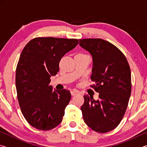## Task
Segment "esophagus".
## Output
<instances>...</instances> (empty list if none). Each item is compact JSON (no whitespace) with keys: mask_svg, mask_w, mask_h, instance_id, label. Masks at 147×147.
Segmentation results:
<instances>
[{"mask_svg":"<svg viewBox=\"0 0 147 147\" xmlns=\"http://www.w3.org/2000/svg\"><path fill=\"white\" fill-rule=\"evenodd\" d=\"M71 93L73 96H74V95H76V94H79V91H77V90H73L71 91Z\"/></svg>","mask_w":147,"mask_h":147,"instance_id":"1","label":"esophagus"}]
</instances>
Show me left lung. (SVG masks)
Listing matches in <instances>:
<instances>
[{
    "mask_svg": "<svg viewBox=\"0 0 147 147\" xmlns=\"http://www.w3.org/2000/svg\"><path fill=\"white\" fill-rule=\"evenodd\" d=\"M79 45L92 56V87L99 93L96 100L84 95V121L96 132H108L119 125L127 108L131 88L130 66L120 50L104 39H80Z\"/></svg>",
    "mask_w": 147,
    "mask_h": 147,
    "instance_id": "obj_1",
    "label": "left lung"
}]
</instances>
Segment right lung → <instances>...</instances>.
Masks as SVG:
<instances>
[{"instance_id": "add662e5", "label": "right lung", "mask_w": 147, "mask_h": 147, "mask_svg": "<svg viewBox=\"0 0 147 147\" xmlns=\"http://www.w3.org/2000/svg\"><path fill=\"white\" fill-rule=\"evenodd\" d=\"M78 43L76 39L37 38L24 47L17 63L16 84L22 113L35 128L49 130L62 121L71 94L49 86L59 62Z\"/></svg>"}]
</instances>
